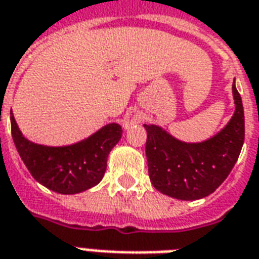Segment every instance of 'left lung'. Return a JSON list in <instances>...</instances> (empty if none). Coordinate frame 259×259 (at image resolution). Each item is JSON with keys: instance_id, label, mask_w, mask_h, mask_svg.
Returning <instances> with one entry per match:
<instances>
[{"instance_id": "8db88e82", "label": "left lung", "mask_w": 259, "mask_h": 259, "mask_svg": "<svg viewBox=\"0 0 259 259\" xmlns=\"http://www.w3.org/2000/svg\"><path fill=\"white\" fill-rule=\"evenodd\" d=\"M235 113L221 131L202 143L178 141L157 125L147 131L146 157L154 188L182 201L210 195L236 164L244 142V112L240 94L232 84Z\"/></svg>"}]
</instances>
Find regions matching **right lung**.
Listing matches in <instances>:
<instances>
[{"mask_svg": "<svg viewBox=\"0 0 259 259\" xmlns=\"http://www.w3.org/2000/svg\"><path fill=\"white\" fill-rule=\"evenodd\" d=\"M12 138L32 178L58 194H77L102 180L110 150L121 138L118 124H108L75 145L50 147L23 137L11 114Z\"/></svg>", "mask_w": 259, "mask_h": 259, "instance_id": "obj_1", "label": "right lung"}]
</instances>
